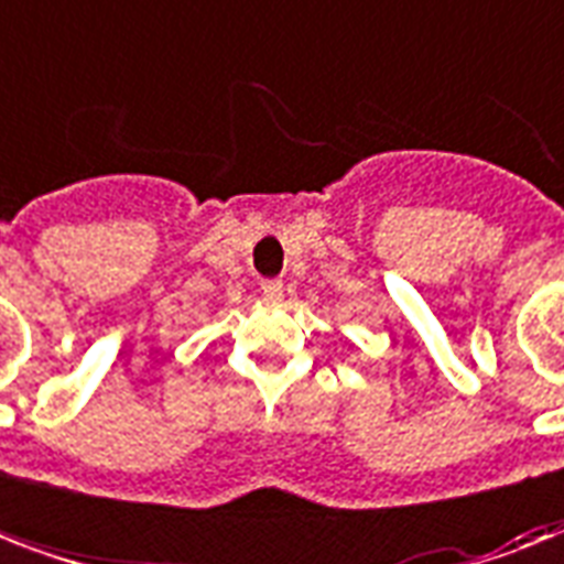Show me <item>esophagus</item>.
I'll list each match as a JSON object with an SVG mask.
<instances>
[{
    "instance_id": "1",
    "label": "esophagus",
    "mask_w": 564,
    "mask_h": 564,
    "mask_svg": "<svg viewBox=\"0 0 564 564\" xmlns=\"http://www.w3.org/2000/svg\"><path fill=\"white\" fill-rule=\"evenodd\" d=\"M260 290H263V299L265 301H281L283 299V283L278 278H269V281L260 283Z\"/></svg>"
}]
</instances>
